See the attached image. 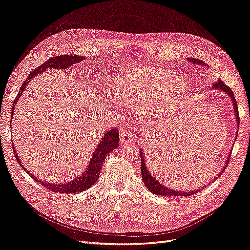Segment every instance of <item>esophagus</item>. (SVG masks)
Returning a JSON list of instances; mask_svg holds the SVG:
<instances>
[{
  "instance_id": "34e87169",
  "label": "esophagus",
  "mask_w": 250,
  "mask_h": 250,
  "mask_svg": "<svg viewBox=\"0 0 250 250\" xmlns=\"http://www.w3.org/2000/svg\"><path fill=\"white\" fill-rule=\"evenodd\" d=\"M134 139H135V135L131 131L125 130L120 133V141H122V143L124 144L131 143Z\"/></svg>"
}]
</instances>
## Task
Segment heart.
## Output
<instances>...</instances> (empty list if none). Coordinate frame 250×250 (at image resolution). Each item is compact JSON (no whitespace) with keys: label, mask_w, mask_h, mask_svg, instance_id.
Wrapping results in <instances>:
<instances>
[{"label":"heart","mask_w":250,"mask_h":250,"mask_svg":"<svg viewBox=\"0 0 250 250\" xmlns=\"http://www.w3.org/2000/svg\"><path fill=\"white\" fill-rule=\"evenodd\" d=\"M113 87L119 101L131 106L142 103L140 113L151 117L159 114L167 102L180 97L187 83L178 74L146 66L125 70Z\"/></svg>","instance_id":"b5f03b06"}]
</instances>
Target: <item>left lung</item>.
I'll return each mask as SVG.
<instances>
[{"instance_id": "1", "label": "left lung", "mask_w": 250, "mask_h": 250, "mask_svg": "<svg viewBox=\"0 0 250 250\" xmlns=\"http://www.w3.org/2000/svg\"><path fill=\"white\" fill-rule=\"evenodd\" d=\"M188 62L193 63V64H200V66H204V67H207V63H205L203 61L201 60H198V59H195V58H188L187 59ZM212 87L213 88H216V89H219L221 91L226 92V94L229 97L230 101H232L233 103V107H234V113H235V117H236V122H237V126L239 127V124H240V118H239V112H238V106H237V102H236V99H235V96H234V92L233 90L230 89L228 85H226V83H224L223 81H221L220 79L217 80L215 83H213L212 84ZM237 136V135H236ZM140 156H141V174H142V179H143V182L145 184V187L148 188L152 193H154V195H159V196H172V197H188V196H192L195 195V193L198 191V190H201L203 188H199L198 190L197 189H193L191 191H182V190H175V189H171L169 188H166L165 186H163V184L161 182H159L158 180H156L151 173L149 172L148 168H147V166L145 164V159H144V154H143V150L140 149ZM229 158H230V154H229L228 159L226 161V165L224 166V170L227 168L228 166V163L229 161ZM224 170L221 171L218 175L217 177H214V179H217L221 174H223Z\"/></svg>"}]
</instances>
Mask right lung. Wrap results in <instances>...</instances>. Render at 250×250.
<instances>
[{
	"label": "right lung",
	"instance_id": "obj_1",
	"mask_svg": "<svg viewBox=\"0 0 250 250\" xmlns=\"http://www.w3.org/2000/svg\"><path fill=\"white\" fill-rule=\"evenodd\" d=\"M84 59L85 58L81 57V55L62 54V55H60V57H53L50 60L46 61L43 64H41V66L38 67V69H36L33 72H31L30 75L27 76L26 80L22 83V85H21L20 91H18V94L13 102L11 118L13 117L16 102L21 97L25 86L27 85V83H29L34 77L38 76L39 74H42L43 72H45L48 69L67 70L70 66H73L74 63H78ZM118 146H119L118 128L117 127L109 128V130H107V132L105 133V135L101 138V141L97 145L95 152L92 153V156L88 163L87 168L83 171V173L80 175V176H77L75 179H73L69 182H63V183H50V182H45V181L43 182L42 180L38 179L36 176H34V175H32V173H30V171H27L23 167V165H21V162L20 161V158H18L14 146H13V151L15 153V158H16V161L18 162V164L21 166L26 173L31 174L32 177L36 181L40 182L41 186H43L46 188H48L49 190L55 191V192L69 193V195H71V193H77V192L85 190L94 186L96 181L99 179L100 173L102 170V165H103L104 161L106 160V156L111 151H113Z\"/></svg>",
	"mask_w": 250,
	"mask_h": 250
}]
</instances>
